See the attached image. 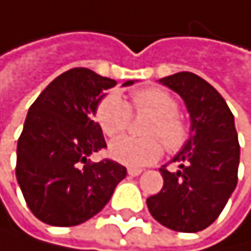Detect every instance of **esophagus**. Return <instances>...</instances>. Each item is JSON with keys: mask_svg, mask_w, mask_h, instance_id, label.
I'll use <instances>...</instances> for the list:
<instances>
[{"mask_svg": "<svg viewBox=\"0 0 251 251\" xmlns=\"http://www.w3.org/2000/svg\"><path fill=\"white\" fill-rule=\"evenodd\" d=\"M141 168H128L127 173H128V176H140L141 175Z\"/></svg>", "mask_w": 251, "mask_h": 251, "instance_id": "obj_1", "label": "esophagus"}]
</instances>
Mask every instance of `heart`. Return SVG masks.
<instances>
[{"label":"heart","mask_w":251,"mask_h":251,"mask_svg":"<svg viewBox=\"0 0 251 251\" xmlns=\"http://www.w3.org/2000/svg\"><path fill=\"white\" fill-rule=\"evenodd\" d=\"M132 108L152 115L145 133L146 138L135 136H119L110 143V155L116 162L132 168H140L154 163L162 155V143L170 152H177L189 140V126L177 115L179 103L170 91L151 86L135 91L132 94ZM96 119L106 136H116L128 127L130 108L123 97L111 93L103 97L97 105ZM157 136L158 142L153 136Z\"/></svg>","instance_id":"obj_1"}]
</instances>
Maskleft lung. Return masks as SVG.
Masks as SVG:
<instances>
[{
  "label": "left lung",
  "mask_w": 251,
  "mask_h": 251,
  "mask_svg": "<svg viewBox=\"0 0 251 251\" xmlns=\"http://www.w3.org/2000/svg\"><path fill=\"white\" fill-rule=\"evenodd\" d=\"M158 83L184 100L190 133L170 160L179 163V170L160 168L163 189L149 197L146 204L163 226L198 233L217 220L237 185L241 148L234 116L219 91L192 72L165 76Z\"/></svg>",
  "instance_id": "obj_1"
}]
</instances>
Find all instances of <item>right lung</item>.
<instances>
[{"instance_id": "right-lung-1", "label": "right lung", "mask_w": 251, "mask_h": 251, "mask_svg": "<svg viewBox=\"0 0 251 251\" xmlns=\"http://www.w3.org/2000/svg\"><path fill=\"white\" fill-rule=\"evenodd\" d=\"M128 80L123 86H130ZM115 80L76 67L56 76L29 106L17 145L15 175L28 207L51 226H75L105 207L127 170L118 162L89 163L106 146L93 119Z\"/></svg>"}]
</instances>
